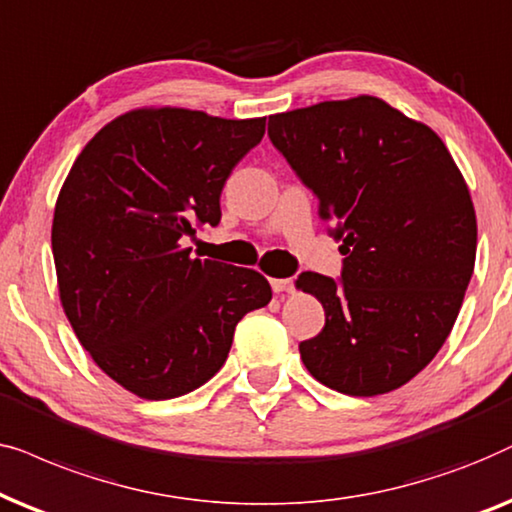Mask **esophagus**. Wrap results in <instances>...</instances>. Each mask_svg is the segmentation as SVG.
Segmentation results:
<instances>
[{"instance_id":"34e87169","label":"esophagus","mask_w":512,"mask_h":512,"mask_svg":"<svg viewBox=\"0 0 512 512\" xmlns=\"http://www.w3.org/2000/svg\"><path fill=\"white\" fill-rule=\"evenodd\" d=\"M271 290H274V292H290L292 281H290V278H271Z\"/></svg>"}]
</instances>
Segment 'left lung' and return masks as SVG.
<instances>
[{"instance_id": "1", "label": "left lung", "mask_w": 512, "mask_h": 512, "mask_svg": "<svg viewBox=\"0 0 512 512\" xmlns=\"http://www.w3.org/2000/svg\"><path fill=\"white\" fill-rule=\"evenodd\" d=\"M269 140L344 255L339 278L295 281L325 309L299 344L306 370L344 395L400 388L445 344L473 276L478 222L452 154L370 95L274 114Z\"/></svg>"}]
</instances>
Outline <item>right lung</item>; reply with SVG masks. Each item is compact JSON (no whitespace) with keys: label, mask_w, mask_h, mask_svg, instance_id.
<instances>
[{"label":"right lung","mask_w":512,"mask_h":512,"mask_svg":"<svg viewBox=\"0 0 512 512\" xmlns=\"http://www.w3.org/2000/svg\"><path fill=\"white\" fill-rule=\"evenodd\" d=\"M262 135L264 119L138 109L88 142L60 189V302L95 365L140 398L206 384L238 320L271 302L262 274L194 260L182 245L220 224L224 182Z\"/></svg>","instance_id":"obj_1"}]
</instances>
